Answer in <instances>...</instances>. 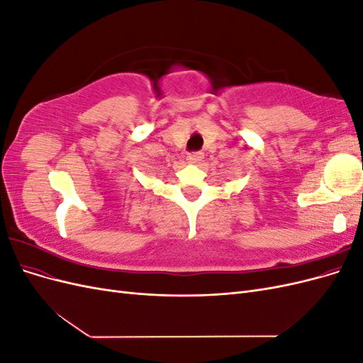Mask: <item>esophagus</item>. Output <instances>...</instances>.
I'll return each instance as SVG.
<instances>
[{
	"label": "esophagus",
	"instance_id": "1",
	"mask_svg": "<svg viewBox=\"0 0 363 363\" xmlns=\"http://www.w3.org/2000/svg\"><path fill=\"white\" fill-rule=\"evenodd\" d=\"M203 159H204V156L201 155V152H191V155L186 157V160H188V163H191V164H199L203 162Z\"/></svg>",
	"mask_w": 363,
	"mask_h": 363
}]
</instances>
